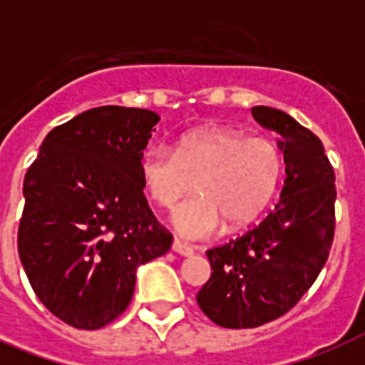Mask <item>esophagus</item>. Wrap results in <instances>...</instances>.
I'll return each instance as SVG.
<instances>
[{
    "label": "esophagus",
    "mask_w": 365,
    "mask_h": 365,
    "mask_svg": "<svg viewBox=\"0 0 365 365\" xmlns=\"http://www.w3.org/2000/svg\"><path fill=\"white\" fill-rule=\"evenodd\" d=\"M172 250H174V252H176V254H180V255H185V257H189V255H193V252L195 250L191 248V246H189V244H185V242H182V240H174V242H172Z\"/></svg>",
    "instance_id": "obj_1"
}]
</instances>
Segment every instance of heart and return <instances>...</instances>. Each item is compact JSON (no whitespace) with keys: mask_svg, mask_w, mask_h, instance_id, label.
Returning <instances> with one entry per match:
<instances>
[{"mask_svg":"<svg viewBox=\"0 0 365 365\" xmlns=\"http://www.w3.org/2000/svg\"><path fill=\"white\" fill-rule=\"evenodd\" d=\"M282 176V153L267 138H246L220 126L180 138L176 151L153 145L142 155L143 191L160 208H172L191 191L197 197L172 214L178 233L191 240L210 239L225 225L254 222L271 202Z\"/></svg>","mask_w":365,"mask_h":365,"instance_id":"1","label":"heart"}]
</instances>
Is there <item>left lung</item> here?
<instances>
[{"label":"left lung","mask_w":365,"mask_h":365,"mask_svg":"<svg viewBox=\"0 0 365 365\" xmlns=\"http://www.w3.org/2000/svg\"><path fill=\"white\" fill-rule=\"evenodd\" d=\"M252 115L278 134L286 180L259 225L206 252L212 277L197 303L212 322L231 329L286 314L322 271L335 229V174L322 142L277 108L255 106Z\"/></svg>","instance_id":"obj_1"}]
</instances>
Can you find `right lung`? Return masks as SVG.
Wrapping results in <instances>:
<instances>
[{"label": "right lung", "mask_w": 365, "mask_h": 365, "mask_svg": "<svg viewBox=\"0 0 365 365\" xmlns=\"http://www.w3.org/2000/svg\"><path fill=\"white\" fill-rule=\"evenodd\" d=\"M155 111L102 106L56 126L24 178L19 255L43 305L98 329L125 312L136 269L170 250L149 210L140 160Z\"/></svg>", "instance_id": "add662e5"}]
</instances>
